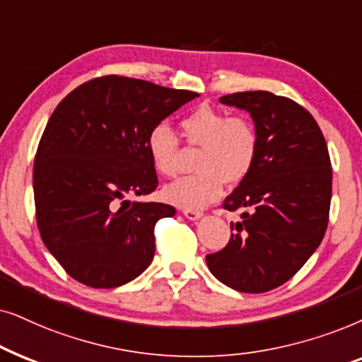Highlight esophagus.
<instances>
[{"label":"esophagus","instance_id":"esophagus-1","mask_svg":"<svg viewBox=\"0 0 362 362\" xmlns=\"http://www.w3.org/2000/svg\"><path fill=\"white\" fill-rule=\"evenodd\" d=\"M182 214H184L185 218H189V220H199V218H202V216H204V214H202V211L192 210V209H185L184 211H182Z\"/></svg>","mask_w":362,"mask_h":362}]
</instances>
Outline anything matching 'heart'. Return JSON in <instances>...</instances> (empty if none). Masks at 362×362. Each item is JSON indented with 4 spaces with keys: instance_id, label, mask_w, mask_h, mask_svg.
<instances>
[{
    "instance_id": "obj_1",
    "label": "heart",
    "mask_w": 362,
    "mask_h": 362,
    "mask_svg": "<svg viewBox=\"0 0 362 362\" xmlns=\"http://www.w3.org/2000/svg\"><path fill=\"white\" fill-rule=\"evenodd\" d=\"M182 132L190 146L200 147L195 160L199 172L163 189V199L185 209H204L223 192V182L237 184L248 175L257 160L259 134L247 117H230L223 110L204 105L182 119ZM147 152L156 170L175 177L178 139L170 125L157 124L147 136Z\"/></svg>"
}]
</instances>
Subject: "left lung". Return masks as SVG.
Here are the masks:
<instances>
[{"label": "left lung", "mask_w": 362, "mask_h": 362, "mask_svg": "<svg viewBox=\"0 0 362 362\" xmlns=\"http://www.w3.org/2000/svg\"><path fill=\"white\" fill-rule=\"evenodd\" d=\"M247 110L259 134L255 165L223 202L240 210L228 245L206 255L211 274L242 293L286 283L320 247L331 205V160L313 115L267 90L220 98Z\"/></svg>", "instance_id": "8db88e82"}]
</instances>
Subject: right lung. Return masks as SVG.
<instances>
[{
  "label": "right lung",
  "instance_id": "add662e5",
  "mask_svg": "<svg viewBox=\"0 0 362 362\" xmlns=\"http://www.w3.org/2000/svg\"><path fill=\"white\" fill-rule=\"evenodd\" d=\"M197 95L104 76L54 109L33 168L36 218L47 250L79 283L122 286L152 263L153 226L175 209L125 197L156 190L148 132Z\"/></svg>",
  "mask_w": 362,
  "mask_h": 362
}]
</instances>
